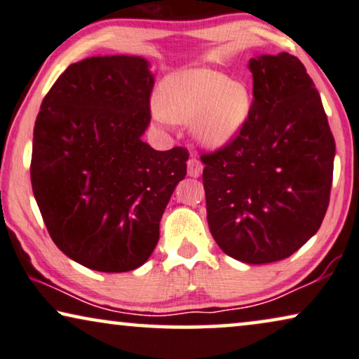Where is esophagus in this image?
<instances>
[{
  "instance_id": "1",
  "label": "esophagus",
  "mask_w": 359,
  "mask_h": 359,
  "mask_svg": "<svg viewBox=\"0 0 359 359\" xmlns=\"http://www.w3.org/2000/svg\"><path fill=\"white\" fill-rule=\"evenodd\" d=\"M201 170H203V164L191 156V158L189 159V163H187V172H189L190 177H200Z\"/></svg>"
}]
</instances>
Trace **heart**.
I'll list each match as a JSON object with an SVG mask.
<instances>
[{
	"label": "heart",
	"mask_w": 359,
	"mask_h": 359,
	"mask_svg": "<svg viewBox=\"0 0 359 359\" xmlns=\"http://www.w3.org/2000/svg\"><path fill=\"white\" fill-rule=\"evenodd\" d=\"M254 95L245 81H231L211 68H189L169 74L159 88L156 117L189 122L200 144L219 149L234 141L250 117Z\"/></svg>",
	"instance_id": "obj_1"
}]
</instances>
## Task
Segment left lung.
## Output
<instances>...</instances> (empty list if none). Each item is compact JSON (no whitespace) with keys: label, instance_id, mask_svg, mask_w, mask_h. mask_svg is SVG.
<instances>
[{"label":"left lung","instance_id":"8db88e82","mask_svg":"<svg viewBox=\"0 0 359 359\" xmlns=\"http://www.w3.org/2000/svg\"><path fill=\"white\" fill-rule=\"evenodd\" d=\"M254 104L239 136L201 156L206 219L219 249L262 265L319 231L330 200L335 140L314 81L292 55L250 58Z\"/></svg>","mask_w":359,"mask_h":359}]
</instances>
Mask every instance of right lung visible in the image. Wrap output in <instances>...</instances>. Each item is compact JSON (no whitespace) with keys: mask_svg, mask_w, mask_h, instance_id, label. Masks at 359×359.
Wrapping results in <instances>:
<instances>
[{"mask_svg":"<svg viewBox=\"0 0 359 359\" xmlns=\"http://www.w3.org/2000/svg\"><path fill=\"white\" fill-rule=\"evenodd\" d=\"M153 86L143 57H90L69 65L40 105L34 196L58 249L86 269L122 273L143 265L187 175V149L156 151L141 140Z\"/></svg>","mask_w":359,"mask_h":359,"instance_id":"1","label":"right lung"}]
</instances>
